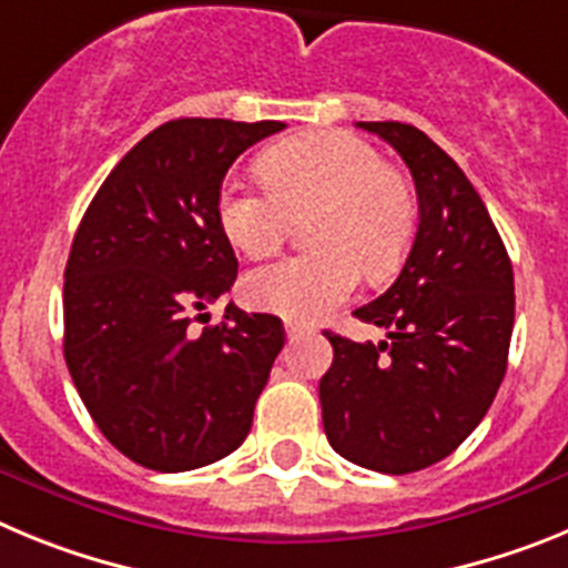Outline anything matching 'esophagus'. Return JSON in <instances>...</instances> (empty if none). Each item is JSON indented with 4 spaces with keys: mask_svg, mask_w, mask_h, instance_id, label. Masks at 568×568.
I'll return each instance as SVG.
<instances>
[{
    "mask_svg": "<svg viewBox=\"0 0 568 568\" xmlns=\"http://www.w3.org/2000/svg\"><path fill=\"white\" fill-rule=\"evenodd\" d=\"M284 329H287V338H298V335L307 333V327H304V324H293V321H287V324H284Z\"/></svg>",
    "mask_w": 568,
    "mask_h": 568,
    "instance_id": "34e87169",
    "label": "esophagus"
}]
</instances>
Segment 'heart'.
<instances>
[{
  "mask_svg": "<svg viewBox=\"0 0 568 568\" xmlns=\"http://www.w3.org/2000/svg\"><path fill=\"white\" fill-rule=\"evenodd\" d=\"M264 187L227 179L215 215L235 250L264 258L284 244L293 219L310 215L313 253L290 255L244 278L255 310L290 321H318L366 278H384L415 235V193L378 150L344 130L278 142L258 162Z\"/></svg>",
  "mask_w": 568,
  "mask_h": 568,
  "instance_id": "b5f03b06",
  "label": "heart"
}]
</instances>
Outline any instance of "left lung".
Wrapping results in <instances>:
<instances>
[{"label":"left lung","instance_id":"left-lung-1","mask_svg":"<svg viewBox=\"0 0 568 568\" xmlns=\"http://www.w3.org/2000/svg\"><path fill=\"white\" fill-rule=\"evenodd\" d=\"M406 162L418 230L393 287L355 310L381 344L324 333L333 366L321 415L341 458L406 475L453 455L484 420L509 358L515 278L489 210L464 170L413 124L358 122Z\"/></svg>","mask_w":568,"mask_h":568}]
</instances>
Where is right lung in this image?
Returning a JSON list of instances; mask_svg holds the SVG:
<instances>
[{"label":"right lung","instance_id":"obj_1","mask_svg":"<svg viewBox=\"0 0 568 568\" xmlns=\"http://www.w3.org/2000/svg\"><path fill=\"white\" fill-rule=\"evenodd\" d=\"M284 122L173 119L110 170L64 267V361L90 418L135 464L187 471L239 449L284 346L281 318L230 304L239 258L215 199L233 162Z\"/></svg>","mask_w":568,"mask_h":568}]
</instances>
